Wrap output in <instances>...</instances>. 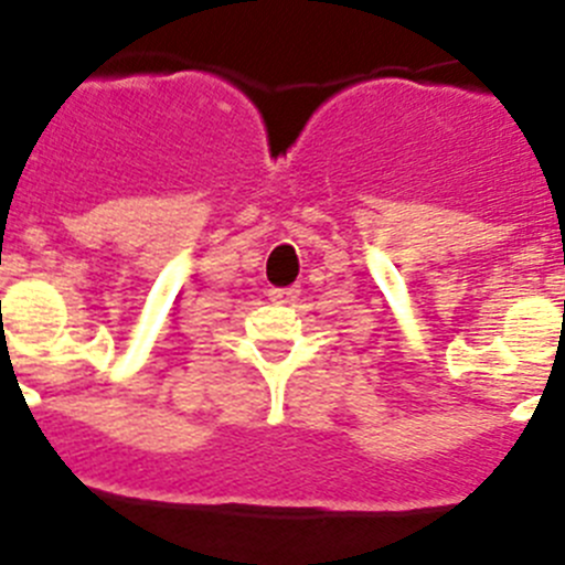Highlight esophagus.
I'll return each instance as SVG.
<instances>
[{"label": "esophagus", "instance_id": "esophagus-1", "mask_svg": "<svg viewBox=\"0 0 565 565\" xmlns=\"http://www.w3.org/2000/svg\"><path fill=\"white\" fill-rule=\"evenodd\" d=\"M267 298H270L273 303H289V300L298 298V289H295V287H287V289H270V292H267Z\"/></svg>", "mask_w": 565, "mask_h": 565}]
</instances>
